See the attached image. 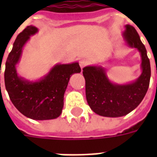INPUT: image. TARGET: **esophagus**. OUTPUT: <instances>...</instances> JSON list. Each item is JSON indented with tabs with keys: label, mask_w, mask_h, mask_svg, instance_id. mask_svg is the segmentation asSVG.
<instances>
[{
	"label": "esophagus",
	"mask_w": 157,
	"mask_h": 157,
	"mask_svg": "<svg viewBox=\"0 0 157 157\" xmlns=\"http://www.w3.org/2000/svg\"><path fill=\"white\" fill-rule=\"evenodd\" d=\"M80 67H81V69L84 68V67H86V65H87V62L86 61V60H84V59H82V60H81L80 61Z\"/></svg>",
	"instance_id": "1"
}]
</instances>
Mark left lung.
I'll return each mask as SVG.
<instances>
[{"mask_svg":"<svg viewBox=\"0 0 157 157\" xmlns=\"http://www.w3.org/2000/svg\"><path fill=\"white\" fill-rule=\"evenodd\" d=\"M121 36L127 47L136 49L141 57V74L129 83H115L109 79L102 65H90L83 68L86 79L87 103L96 114L106 117H120L134 110L144 99L149 87L151 66L147 50L139 35L127 24Z\"/></svg>","mask_w":157,"mask_h":157,"instance_id":"left-lung-1","label":"left lung"}]
</instances>
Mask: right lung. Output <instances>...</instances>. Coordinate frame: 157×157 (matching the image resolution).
<instances>
[{"mask_svg": "<svg viewBox=\"0 0 157 157\" xmlns=\"http://www.w3.org/2000/svg\"><path fill=\"white\" fill-rule=\"evenodd\" d=\"M35 26H28L19 33L6 63L5 85L11 102L25 117L36 121L56 119L63 107L64 93L74 73L81 71L78 62L57 63L41 78L30 81L18 75L16 66L23 49L32 36L38 33Z\"/></svg>", "mask_w": 157, "mask_h": 157, "instance_id": "1", "label": "right lung"}]
</instances>
